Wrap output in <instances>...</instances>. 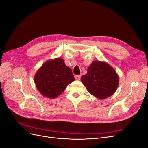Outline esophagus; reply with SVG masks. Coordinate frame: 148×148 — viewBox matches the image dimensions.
I'll return each instance as SVG.
<instances>
[{
    "instance_id": "obj_1",
    "label": "esophagus",
    "mask_w": 148,
    "mask_h": 148,
    "mask_svg": "<svg viewBox=\"0 0 148 148\" xmlns=\"http://www.w3.org/2000/svg\"><path fill=\"white\" fill-rule=\"evenodd\" d=\"M75 78L76 80H79L81 78V75H75Z\"/></svg>"
}]
</instances>
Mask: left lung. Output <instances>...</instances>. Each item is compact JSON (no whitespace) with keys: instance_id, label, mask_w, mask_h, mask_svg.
<instances>
[{"instance_id":"left-lung-1","label":"left lung","mask_w":148,"mask_h":148,"mask_svg":"<svg viewBox=\"0 0 148 148\" xmlns=\"http://www.w3.org/2000/svg\"><path fill=\"white\" fill-rule=\"evenodd\" d=\"M81 79L88 92L101 99L112 96L119 84L115 69L108 63L99 61H93Z\"/></svg>"}]
</instances>
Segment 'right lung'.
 <instances>
[{
	"label": "right lung",
	"mask_w": 148,
	"mask_h": 148,
	"mask_svg": "<svg viewBox=\"0 0 148 148\" xmlns=\"http://www.w3.org/2000/svg\"><path fill=\"white\" fill-rule=\"evenodd\" d=\"M75 80L72 70L61 58L47 61L34 76L38 90L49 98L58 97Z\"/></svg>",
	"instance_id": "obj_1"
}]
</instances>
